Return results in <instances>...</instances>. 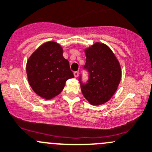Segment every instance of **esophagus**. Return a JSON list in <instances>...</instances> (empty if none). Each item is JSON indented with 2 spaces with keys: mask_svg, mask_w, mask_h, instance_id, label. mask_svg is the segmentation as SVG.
Returning a JSON list of instances; mask_svg holds the SVG:
<instances>
[{
  "mask_svg": "<svg viewBox=\"0 0 152 152\" xmlns=\"http://www.w3.org/2000/svg\"><path fill=\"white\" fill-rule=\"evenodd\" d=\"M74 75H75V77H77L79 75V72H74Z\"/></svg>",
  "mask_w": 152,
  "mask_h": 152,
  "instance_id": "esophagus-1",
  "label": "esophagus"
}]
</instances>
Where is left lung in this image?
I'll return each mask as SVG.
<instances>
[{"label": "left lung", "instance_id": "obj_1", "mask_svg": "<svg viewBox=\"0 0 152 152\" xmlns=\"http://www.w3.org/2000/svg\"><path fill=\"white\" fill-rule=\"evenodd\" d=\"M84 69L89 72L87 83L79 80L83 96L92 105H101L112 98L122 77L121 66L115 54L106 45L95 42L85 49Z\"/></svg>", "mask_w": 152, "mask_h": 152}]
</instances>
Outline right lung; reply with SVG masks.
I'll list each match as a JSON object with an SVG mask.
<instances>
[{
    "instance_id": "obj_1",
    "label": "right lung",
    "mask_w": 152,
    "mask_h": 152,
    "mask_svg": "<svg viewBox=\"0 0 152 152\" xmlns=\"http://www.w3.org/2000/svg\"><path fill=\"white\" fill-rule=\"evenodd\" d=\"M30 86L39 96L53 99L63 91L68 79L74 77L63 48L55 42H48L29 57L26 66Z\"/></svg>"
}]
</instances>
